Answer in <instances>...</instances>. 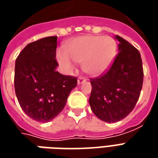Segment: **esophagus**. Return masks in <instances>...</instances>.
Returning a JSON list of instances; mask_svg holds the SVG:
<instances>
[{
	"label": "esophagus",
	"instance_id": "1",
	"mask_svg": "<svg viewBox=\"0 0 158 158\" xmlns=\"http://www.w3.org/2000/svg\"><path fill=\"white\" fill-rule=\"evenodd\" d=\"M86 81V79L85 77H82V76H80L79 79H78V84L80 85V84H82V83H85Z\"/></svg>",
	"mask_w": 158,
	"mask_h": 158
}]
</instances>
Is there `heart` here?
I'll use <instances>...</instances> for the list:
<instances>
[{"label":"heart","instance_id":"1","mask_svg":"<svg viewBox=\"0 0 158 158\" xmlns=\"http://www.w3.org/2000/svg\"><path fill=\"white\" fill-rule=\"evenodd\" d=\"M116 52V41L113 38L87 35L74 40L66 52L59 51L57 58L61 65L69 71L74 69L73 61L82 63L83 70L86 73L97 76L108 69Z\"/></svg>","mask_w":158,"mask_h":158}]
</instances>
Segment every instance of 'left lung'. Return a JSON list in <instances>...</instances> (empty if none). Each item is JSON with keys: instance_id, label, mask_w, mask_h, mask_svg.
<instances>
[{"instance_id": "left-lung-1", "label": "left lung", "mask_w": 158, "mask_h": 158, "mask_svg": "<svg viewBox=\"0 0 158 158\" xmlns=\"http://www.w3.org/2000/svg\"><path fill=\"white\" fill-rule=\"evenodd\" d=\"M118 53L109 69L89 79L92 85L89 102L94 114L107 123L124 118L135 108L143 85L139 52L126 40L116 35Z\"/></svg>"}]
</instances>
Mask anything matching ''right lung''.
Segmentation results:
<instances>
[{
    "instance_id": "add662e5",
    "label": "right lung",
    "mask_w": 158,
    "mask_h": 158,
    "mask_svg": "<svg viewBox=\"0 0 158 158\" xmlns=\"http://www.w3.org/2000/svg\"><path fill=\"white\" fill-rule=\"evenodd\" d=\"M57 36H49L26 45L15 62L14 87L23 112L38 122H48L64 108L78 83L74 76L55 69Z\"/></svg>"
}]
</instances>
